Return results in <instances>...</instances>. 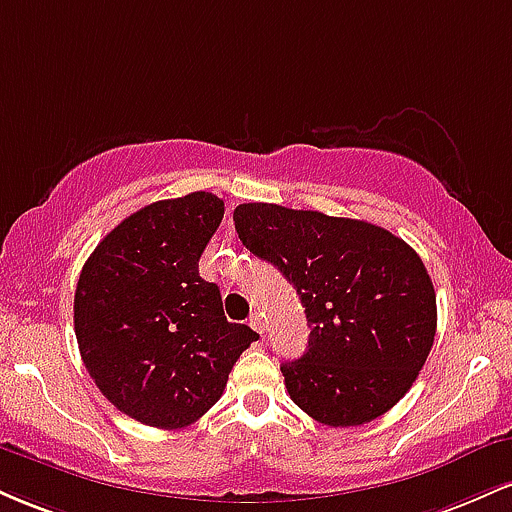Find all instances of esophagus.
<instances>
[{
	"instance_id": "esophagus-1",
	"label": "esophagus",
	"mask_w": 512,
	"mask_h": 512,
	"mask_svg": "<svg viewBox=\"0 0 512 512\" xmlns=\"http://www.w3.org/2000/svg\"><path fill=\"white\" fill-rule=\"evenodd\" d=\"M250 327H252V330H255V332L264 334V322H262V315H260V313L250 315Z\"/></svg>"
}]
</instances>
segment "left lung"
Instances as JSON below:
<instances>
[{"label":"left lung","instance_id":"1","mask_svg":"<svg viewBox=\"0 0 512 512\" xmlns=\"http://www.w3.org/2000/svg\"><path fill=\"white\" fill-rule=\"evenodd\" d=\"M238 238L293 284L308 351L281 363L286 390L325 426H361L407 395L436 337V291L402 238L368 221L250 202Z\"/></svg>","mask_w":512,"mask_h":512}]
</instances>
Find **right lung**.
<instances>
[{"label":"right lung","mask_w":512,"mask_h":512,"mask_svg":"<svg viewBox=\"0 0 512 512\" xmlns=\"http://www.w3.org/2000/svg\"><path fill=\"white\" fill-rule=\"evenodd\" d=\"M223 199L190 192L117 223L91 252L74 293V332L98 390L122 414L182 428L219 402L233 363L260 334L228 322L199 257Z\"/></svg>","instance_id":"add662e5"}]
</instances>
